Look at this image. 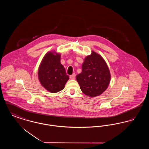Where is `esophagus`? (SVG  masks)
Wrapping results in <instances>:
<instances>
[{"instance_id":"34e87169","label":"esophagus","mask_w":149,"mask_h":149,"mask_svg":"<svg viewBox=\"0 0 149 149\" xmlns=\"http://www.w3.org/2000/svg\"><path fill=\"white\" fill-rule=\"evenodd\" d=\"M75 78V73L72 74V75H71L70 76V79H74Z\"/></svg>"}]
</instances>
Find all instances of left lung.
I'll use <instances>...</instances> for the list:
<instances>
[{
  "label": "left lung",
  "instance_id": "obj_1",
  "mask_svg": "<svg viewBox=\"0 0 149 149\" xmlns=\"http://www.w3.org/2000/svg\"><path fill=\"white\" fill-rule=\"evenodd\" d=\"M80 89L91 97L98 96L108 86L111 74L106 63L99 54L92 51L85 58L82 71L76 77Z\"/></svg>",
  "mask_w": 149,
  "mask_h": 149
}]
</instances>
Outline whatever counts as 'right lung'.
<instances>
[{"instance_id":"add662e5","label":"right lung","mask_w":149,"mask_h":149,"mask_svg":"<svg viewBox=\"0 0 149 149\" xmlns=\"http://www.w3.org/2000/svg\"><path fill=\"white\" fill-rule=\"evenodd\" d=\"M54 53L49 52L45 55L38 71L41 84L51 93L62 91L69 78L60 63V55Z\"/></svg>"}]
</instances>
